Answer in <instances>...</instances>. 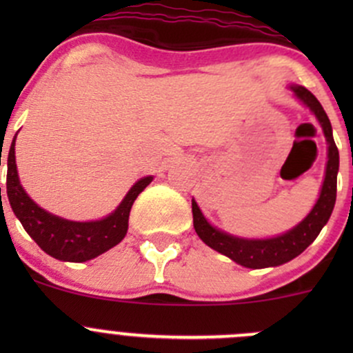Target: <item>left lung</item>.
Here are the masks:
<instances>
[{"label":"left lung","mask_w":353,"mask_h":353,"mask_svg":"<svg viewBox=\"0 0 353 353\" xmlns=\"http://www.w3.org/2000/svg\"><path fill=\"white\" fill-rule=\"evenodd\" d=\"M290 90L294 92V97L304 108L314 114L323 133H325L326 145H328V162H326L325 179H323L319 198L311 212L304 216V220H301L297 225L280 236L266 237V239H248V237L232 236L225 230L216 229L203 215L194 198L191 199L194 230H196L199 239L244 268H272V266H280L297 258L302 251H305L314 243L323 227L328 223L331 212L334 208V201H336V176L338 167H340V155H338V148L334 145L333 130H331L328 116L318 99L307 88L301 87V85H290Z\"/></svg>","instance_id":"obj_1"}]
</instances>
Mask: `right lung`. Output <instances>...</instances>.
Instances as JSON below:
<instances>
[{"mask_svg": "<svg viewBox=\"0 0 353 353\" xmlns=\"http://www.w3.org/2000/svg\"><path fill=\"white\" fill-rule=\"evenodd\" d=\"M15 140L17 137L13 138L8 157H6V167H8L6 194H8L10 206L15 216L42 251L59 261L83 263L97 258L124 239L128 232L131 206L138 194L154 181V176L138 179L123 198V201L117 205V208L104 219L74 222V220L49 213L28 196L27 191L20 184L19 170H17Z\"/></svg>", "mask_w": 353, "mask_h": 353, "instance_id": "right-lung-1", "label": "right lung"}]
</instances>
